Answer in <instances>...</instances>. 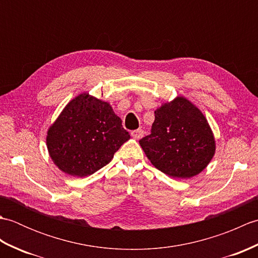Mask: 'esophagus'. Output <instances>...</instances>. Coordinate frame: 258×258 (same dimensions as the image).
Segmentation results:
<instances>
[{
    "instance_id": "1",
    "label": "esophagus",
    "mask_w": 258,
    "mask_h": 258,
    "mask_svg": "<svg viewBox=\"0 0 258 258\" xmlns=\"http://www.w3.org/2000/svg\"><path fill=\"white\" fill-rule=\"evenodd\" d=\"M131 135H132V138H133L134 140H140V139L143 138L144 131H142V130H135V131H132V132H131Z\"/></svg>"
}]
</instances>
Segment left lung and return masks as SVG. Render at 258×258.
<instances>
[{"instance_id":"obj_1","label":"left lung","mask_w":258,"mask_h":258,"mask_svg":"<svg viewBox=\"0 0 258 258\" xmlns=\"http://www.w3.org/2000/svg\"><path fill=\"white\" fill-rule=\"evenodd\" d=\"M140 145L153 165L173 178L199 175L216 151L205 115L182 95L156 108L152 133L140 140Z\"/></svg>"}]
</instances>
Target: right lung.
<instances>
[{"label":"right lung","mask_w":258,"mask_h":258,"mask_svg":"<svg viewBox=\"0 0 258 258\" xmlns=\"http://www.w3.org/2000/svg\"><path fill=\"white\" fill-rule=\"evenodd\" d=\"M130 138L111 104L83 92L50 125L46 147L59 171L85 177L111 162Z\"/></svg>","instance_id":"right-lung-1"}]
</instances>
